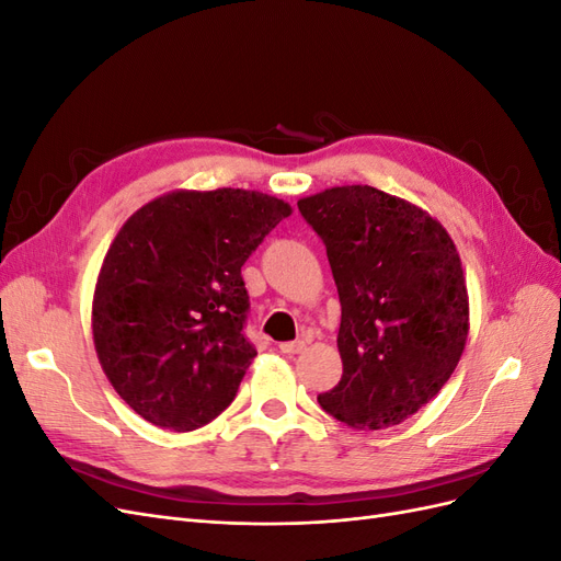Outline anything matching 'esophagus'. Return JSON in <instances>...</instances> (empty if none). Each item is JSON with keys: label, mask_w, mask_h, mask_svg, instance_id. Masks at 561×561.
<instances>
[{"label": "esophagus", "mask_w": 561, "mask_h": 561, "mask_svg": "<svg viewBox=\"0 0 561 561\" xmlns=\"http://www.w3.org/2000/svg\"><path fill=\"white\" fill-rule=\"evenodd\" d=\"M278 348H280V353H285V355H297V353H301L304 348H307V342H304V339H295V342H285V344H280Z\"/></svg>", "instance_id": "1"}]
</instances>
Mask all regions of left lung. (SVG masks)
I'll return each instance as SVG.
<instances>
[{
	"label": "left lung",
	"instance_id": "8db88e82",
	"mask_svg": "<svg viewBox=\"0 0 561 561\" xmlns=\"http://www.w3.org/2000/svg\"><path fill=\"white\" fill-rule=\"evenodd\" d=\"M325 243L342 301L344 375L322 410L360 431L398 426L443 388L468 339L461 260L428 213L367 184L297 203Z\"/></svg>",
	"mask_w": 561,
	"mask_h": 561
}]
</instances>
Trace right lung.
Masks as SVG:
<instances>
[{
  "instance_id": "obj_1",
  "label": "right lung",
  "mask_w": 561,
  "mask_h": 561,
  "mask_svg": "<svg viewBox=\"0 0 561 561\" xmlns=\"http://www.w3.org/2000/svg\"><path fill=\"white\" fill-rule=\"evenodd\" d=\"M290 213L260 192H173L116 233L95 285L93 342L145 421L186 433L231 404L257 355L243 332L241 266Z\"/></svg>"
}]
</instances>
